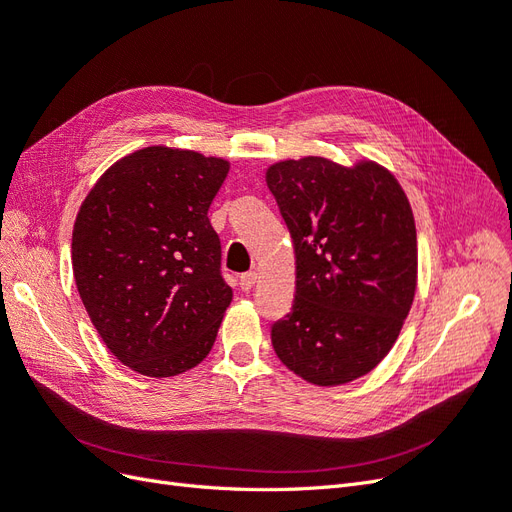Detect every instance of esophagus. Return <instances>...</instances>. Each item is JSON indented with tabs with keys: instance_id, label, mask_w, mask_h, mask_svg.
<instances>
[{
	"instance_id": "34e87169",
	"label": "esophagus",
	"mask_w": 512,
	"mask_h": 512,
	"mask_svg": "<svg viewBox=\"0 0 512 512\" xmlns=\"http://www.w3.org/2000/svg\"><path fill=\"white\" fill-rule=\"evenodd\" d=\"M255 283H257V272H244V274L240 276V287H242V291H251Z\"/></svg>"
}]
</instances>
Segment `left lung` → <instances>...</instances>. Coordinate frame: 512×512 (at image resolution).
I'll return each instance as SVG.
<instances>
[{
  "mask_svg": "<svg viewBox=\"0 0 512 512\" xmlns=\"http://www.w3.org/2000/svg\"><path fill=\"white\" fill-rule=\"evenodd\" d=\"M266 183L295 251V300L272 325L283 364L319 387L372 372L391 351L417 291V229L387 168L325 157L272 163Z\"/></svg>",
  "mask_w": 512,
  "mask_h": 512,
  "instance_id": "1",
  "label": "left lung"
}]
</instances>
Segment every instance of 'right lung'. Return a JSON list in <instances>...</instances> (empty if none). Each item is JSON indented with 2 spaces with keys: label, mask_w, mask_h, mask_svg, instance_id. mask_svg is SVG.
<instances>
[{
  "label": "right lung",
  "mask_w": 512,
  "mask_h": 512,
  "mask_svg": "<svg viewBox=\"0 0 512 512\" xmlns=\"http://www.w3.org/2000/svg\"><path fill=\"white\" fill-rule=\"evenodd\" d=\"M229 161L146 146L110 166L82 202L72 234L80 300L110 353L168 378L210 353L232 287L208 208Z\"/></svg>",
  "instance_id": "right-lung-1"
}]
</instances>
